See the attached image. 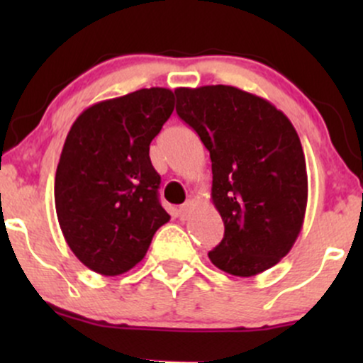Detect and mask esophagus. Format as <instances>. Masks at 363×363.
Listing matches in <instances>:
<instances>
[{"label":"esophagus","instance_id":"34e87169","mask_svg":"<svg viewBox=\"0 0 363 363\" xmlns=\"http://www.w3.org/2000/svg\"><path fill=\"white\" fill-rule=\"evenodd\" d=\"M193 206H194V203L191 201V199H189V201H186L184 205L179 206V210H177V216H179V218H181V220H186L187 216H189V213H191V208H193Z\"/></svg>","mask_w":363,"mask_h":363}]
</instances>
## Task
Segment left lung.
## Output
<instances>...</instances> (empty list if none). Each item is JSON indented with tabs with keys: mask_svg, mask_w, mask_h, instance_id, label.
I'll list each match as a JSON object with an SVG mask.
<instances>
[{
	"mask_svg": "<svg viewBox=\"0 0 363 363\" xmlns=\"http://www.w3.org/2000/svg\"><path fill=\"white\" fill-rule=\"evenodd\" d=\"M179 118L211 158V199L225 234L208 257L254 277L290 252L306 216L307 170L297 131L272 102L230 85L176 89Z\"/></svg>",
	"mask_w": 363,
	"mask_h": 363,
	"instance_id": "left-lung-1",
	"label": "left lung"
}]
</instances>
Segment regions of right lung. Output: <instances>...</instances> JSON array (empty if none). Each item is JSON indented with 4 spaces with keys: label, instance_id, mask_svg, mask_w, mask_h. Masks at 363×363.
I'll return each instance as SVG.
<instances>
[{
    "label": "right lung",
    "instance_id": "right-lung-1",
    "mask_svg": "<svg viewBox=\"0 0 363 363\" xmlns=\"http://www.w3.org/2000/svg\"><path fill=\"white\" fill-rule=\"evenodd\" d=\"M172 111V90L141 89L94 104L69 129L54 201L66 242L91 272H129L170 220L158 201L150 143Z\"/></svg>",
    "mask_w": 363,
    "mask_h": 363
}]
</instances>
